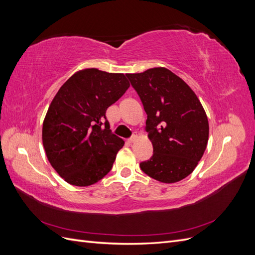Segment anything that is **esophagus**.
<instances>
[{"mask_svg":"<svg viewBox=\"0 0 255 255\" xmlns=\"http://www.w3.org/2000/svg\"><path fill=\"white\" fill-rule=\"evenodd\" d=\"M138 139V137H137V135H134V136H132L129 138V139L128 140L129 143H134V142H136V140Z\"/></svg>","mask_w":255,"mask_h":255,"instance_id":"obj_1","label":"esophagus"}]
</instances>
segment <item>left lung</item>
<instances>
[{
  "mask_svg": "<svg viewBox=\"0 0 255 255\" xmlns=\"http://www.w3.org/2000/svg\"><path fill=\"white\" fill-rule=\"evenodd\" d=\"M139 96L153 155L141 170L161 183L179 182L195 170L208 141V120L188 85L167 68L126 74Z\"/></svg>",
  "mask_w": 255,
  "mask_h": 255,
  "instance_id": "left-lung-1",
  "label": "left lung"
}]
</instances>
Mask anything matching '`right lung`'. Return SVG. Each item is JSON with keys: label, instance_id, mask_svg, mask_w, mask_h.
I'll list each match as a JSON object with an SVG mask.
<instances>
[{"label": "right lung", "instance_id": "add662e5", "mask_svg": "<svg viewBox=\"0 0 255 255\" xmlns=\"http://www.w3.org/2000/svg\"><path fill=\"white\" fill-rule=\"evenodd\" d=\"M128 87L123 73L83 69L52 100L42 143L51 166L67 183L90 186L111 171L125 141L111 133L105 114Z\"/></svg>", "mask_w": 255, "mask_h": 255}]
</instances>
